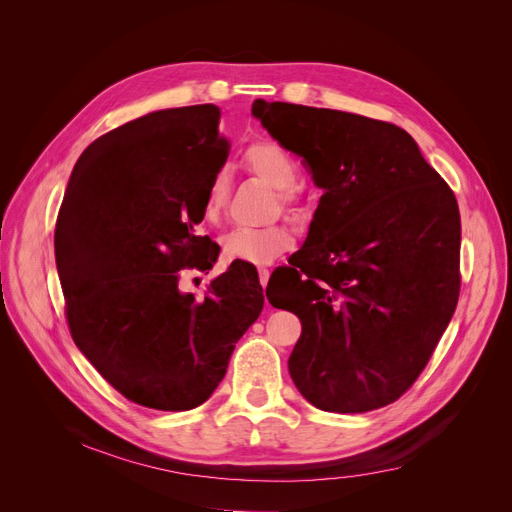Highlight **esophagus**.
Returning <instances> with one entry per match:
<instances>
[{"instance_id": "esophagus-1", "label": "esophagus", "mask_w": 512, "mask_h": 512, "mask_svg": "<svg viewBox=\"0 0 512 512\" xmlns=\"http://www.w3.org/2000/svg\"><path fill=\"white\" fill-rule=\"evenodd\" d=\"M259 282H261L263 288L267 286V282H270V270H265V267H261V270H259Z\"/></svg>"}]
</instances>
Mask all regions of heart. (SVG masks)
<instances>
[{"label": "heart", "mask_w": 512, "mask_h": 512, "mask_svg": "<svg viewBox=\"0 0 512 512\" xmlns=\"http://www.w3.org/2000/svg\"><path fill=\"white\" fill-rule=\"evenodd\" d=\"M247 168L263 182L276 188L280 203L294 205L299 193L294 188L297 182V164L294 159L276 143L257 141L245 151ZM228 199V176L218 172L205 193L203 215L205 220H218ZM292 247V234L286 226L276 224L267 228H234L222 238V257L226 261H242L251 265H270L284 251Z\"/></svg>", "instance_id": "1"}]
</instances>
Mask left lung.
Wrapping results in <instances>:
<instances>
[{
    "mask_svg": "<svg viewBox=\"0 0 512 512\" xmlns=\"http://www.w3.org/2000/svg\"><path fill=\"white\" fill-rule=\"evenodd\" d=\"M251 114L324 191L303 247L265 290L303 326L290 378L321 411L386 407L419 378L459 301L454 193L390 122L263 99Z\"/></svg>",
    "mask_w": 512,
    "mask_h": 512,
    "instance_id": "1",
    "label": "left lung"
}]
</instances>
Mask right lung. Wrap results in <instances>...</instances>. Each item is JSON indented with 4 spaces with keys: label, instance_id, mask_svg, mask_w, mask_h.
<instances>
[{
    "label": "right lung",
    "instance_id": "obj_1",
    "mask_svg": "<svg viewBox=\"0 0 512 512\" xmlns=\"http://www.w3.org/2000/svg\"><path fill=\"white\" fill-rule=\"evenodd\" d=\"M218 105L159 110L93 141L58 213L56 265L70 334L120 394L157 411L195 409L226 375L263 309L255 265L232 261L199 301L184 270L220 247L197 236L211 178L228 159Z\"/></svg>",
    "mask_w": 512,
    "mask_h": 512
}]
</instances>
